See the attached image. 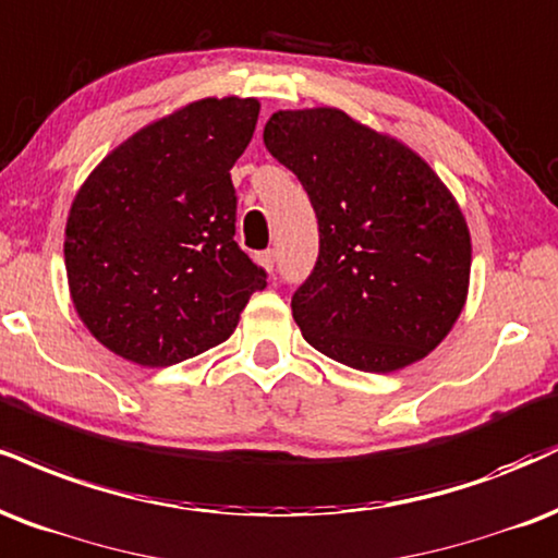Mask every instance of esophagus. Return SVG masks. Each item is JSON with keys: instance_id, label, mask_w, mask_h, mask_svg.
I'll return each mask as SVG.
<instances>
[{"instance_id": "34e87169", "label": "esophagus", "mask_w": 558, "mask_h": 558, "mask_svg": "<svg viewBox=\"0 0 558 558\" xmlns=\"http://www.w3.org/2000/svg\"><path fill=\"white\" fill-rule=\"evenodd\" d=\"M257 262L262 267H265V270H275V250H265V252H259L257 254Z\"/></svg>"}]
</instances>
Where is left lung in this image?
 Masks as SVG:
<instances>
[{
  "mask_svg": "<svg viewBox=\"0 0 558 558\" xmlns=\"http://www.w3.org/2000/svg\"><path fill=\"white\" fill-rule=\"evenodd\" d=\"M262 137L317 213L319 257L291 299L306 343L374 374L424 359L471 280V233L441 179L338 109L278 111Z\"/></svg>",
  "mask_w": 558,
  "mask_h": 558,
  "instance_id": "8db88e82",
  "label": "left lung"
}]
</instances>
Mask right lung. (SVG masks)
<instances>
[{"label": "right lung", "mask_w": 558, "mask_h": 558, "mask_svg": "<svg viewBox=\"0 0 558 558\" xmlns=\"http://www.w3.org/2000/svg\"><path fill=\"white\" fill-rule=\"evenodd\" d=\"M254 98H203L132 134L80 186L64 262L80 319L140 366H173L223 343L267 286L236 233L231 169Z\"/></svg>", "instance_id": "obj_1"}]
</instances>
